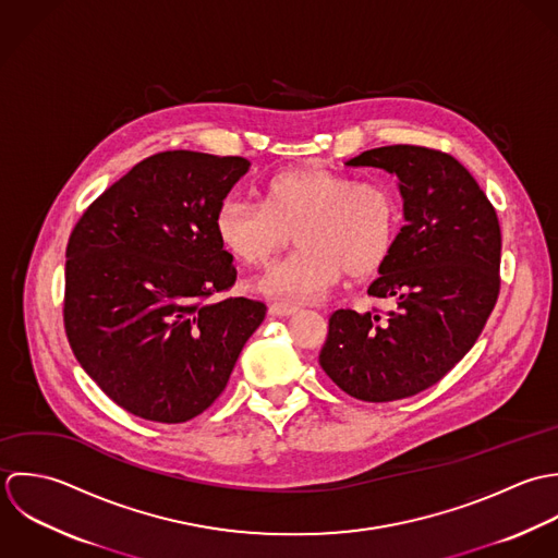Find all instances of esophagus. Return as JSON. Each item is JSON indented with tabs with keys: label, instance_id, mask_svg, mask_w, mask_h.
Masks as SVG:
<instances>
[{
	"label": "esophagus",
	"instance_id": "1",
	"mask_svg": "<svg viewBox=\"0 0 558 558\" xmlns=\"http://www.w3.org/2000/svg\"><path fill=\"white\" fill-rule=\"evenodd\" d=\"M300 308L298 306H293V304H282V302H276V304H271L269 306V315L271 317H291V315H295Z\"/></svg>",
	"mask_w": 558,
	"mask_h": 558
}]
</instances>
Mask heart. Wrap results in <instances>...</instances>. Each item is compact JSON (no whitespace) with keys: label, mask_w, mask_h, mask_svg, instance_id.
Returning a JSON list of instances; mask_svg holds the SVG:
<instances>
[{"label":"heart","mask_w":558,"mask_h":558,"mask_svg":"<svg viewBox=\"0 0 558 558\" xmlns=\"http://www.w3.org/2000/svg\"><path fill=\"white\" fill-rule=\"evenodd\" d=\"M401 203L384 181H360L322 166L284 170L260 187V203L223 198L214 232L243 267H260L289 236L298 250L271 265L252 289L280 302L322 300L342 271L366 278L395 252Z\"/></svg>","instance_id":"heart-1"}]
</instances>
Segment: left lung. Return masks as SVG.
Masks as SVG:
<instances>
[{
  "mask_svg": "<svg viewBox=\"0 0 558 558\" xmlns=\"http://www.w3.org/2000/svg\"><path fill=\"white\" fill-rule=\"evenodd\" d=\"M347 166L399 179L405 223L368 287L395 308L336 311L319 364L349 397L386 403L438 384L483 332L500 293V223L474 177L442 150L395 144Z\"/></svg>",
  "mask_w": 558,
  "mask_h": 558,
  "instance_id": "left-lung-1",
  "label": "left lung"
}]
</instances>
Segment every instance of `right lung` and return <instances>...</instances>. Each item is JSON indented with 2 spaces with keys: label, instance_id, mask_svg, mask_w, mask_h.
<instances>
[{
  "label": "right lung",
  "instance_id": "right-lung-1",
  "mask_svg": "<svg viewBox=\"0 0 558 558\" xmlns=\"http://www.w3.org/2000/svg\"><path fill=\"white\" fill-rule=\"evenodd\" d=\"M247 168L243 157L157 153L108 187L69 236L71 349L133 416L177 425L203 414L265 319L263 302L211 300L236 278L214 216Z\"/></svg>",
  "mask_w": 558,
  "mask_h": 558
}]
</instances>
